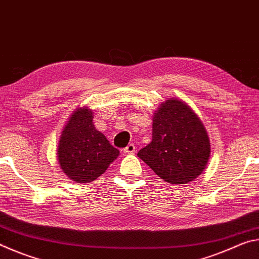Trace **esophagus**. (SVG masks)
<instances>
[{"mask_svg": "<svg viewBox=\"0 0 259 259\" xmlns=\"http://www.w3.org/2000/svg\"><path fill=\"white\" fill-rule=\"evenodd\" d=\"M123 152L125 153V154H134V153L136 152V146L134 145V144H129V145L124 148Z\"/></svg>", "mask_w": 259, "mask_h": 259, "instance_id": "1", "label": "esophagus"}]
</instances>
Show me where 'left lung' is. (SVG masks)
Returning a JSON list of instances; mask_svg holds the SVG:
<instances>
[{"label":"left lung","mask_w":259,"mask_h":259,"mask_svg":"<svg viewBox=\"0 0 259 259\" xmlns=\"http://www.w3.org/2000/svg\"><path fill=\"white\" fill-rule=\"evenodd\" d=\"M210 139L202 121L177 98L153 114L152 142L138 152L157 176L170 184H188L203 172L210 159Z\"/></svg>","instance_id":"left-lung-1"}]
</instances>
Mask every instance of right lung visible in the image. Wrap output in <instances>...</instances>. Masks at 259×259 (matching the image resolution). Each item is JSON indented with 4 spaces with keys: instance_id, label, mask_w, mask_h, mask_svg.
<instances>
[{
    "instance_id": "right-lung-1",
    "label": "right lung",
    "mask_w": 259,
    "mask_h": 259,
    "mask_svg": "<svg viewBox=\"0 0 259 259\" xmlns=\"http://www.w3.org/2000/svg\"><path fill=\"white\" fill-rule=\"evenodd\" d=\"M93 121V109L78 107L68 117L59 137L57 159L60 169L73 182L95 181L120 155Z\"/></svg>"
}]
</instances>
